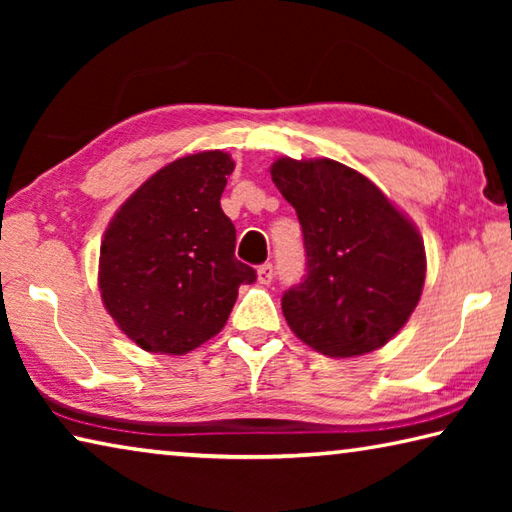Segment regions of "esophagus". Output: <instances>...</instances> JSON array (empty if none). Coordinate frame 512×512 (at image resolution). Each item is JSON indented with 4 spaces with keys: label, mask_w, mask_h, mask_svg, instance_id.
<instances>
[{
    "label": "esophagus",
    "mask_w": 512,
    "mask_h": 512,
    "mask_svg": "<svg viewBox=\"0 0 512 512\" xmlns=\"http://www.w3.org/2000/svg\"><path fill=\"white\" fill-rule=\"evenodd\" d=\"M273 277H275V271H273V264L271 262H266V264H262V266L257 268V280L262 282V284H271Z\"/></svg>",
    "instance_id": "34e87169"
}]
</instances>
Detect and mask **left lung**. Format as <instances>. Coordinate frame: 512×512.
<instances>
[{
  "label": "left lung",
  "instance_id": "left-lung-1",
  "mask_svg": "<svg viewBox=\"0 0 512 512\" xmlns=\"http://www.w3.org/2000/svg\"><path fill=\"white\" fill-rule=\"evenodd\" d=\"M271 178L305 241L307 273L282 296L293 334L327 357L379 350L422 296L427 257L418 228L341 162L280 158Z\"/></svg>",
  "mask_w": 512,
  "mask_h": 512
}]
</instances>
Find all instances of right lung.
<instances>
[{
    "mask_svg": "<svg viewBox=\"0 0 512 512\" xmlns=\"http://www.w3.org/2000/svg\"><path fill=\"white\" fill-rule=\"evenodd\" d=\"M235 162L203 151L173 160L112 216L101 241L99 289L121 332L146 352L185 354L223 329L255 268L235 257L221 210Z\"/></svg>",
    "mask_w": 512,
    "mask_h": 512,
    "instance_id": "1",
    "label": "right lung"
}]
</instances>
